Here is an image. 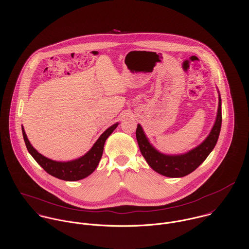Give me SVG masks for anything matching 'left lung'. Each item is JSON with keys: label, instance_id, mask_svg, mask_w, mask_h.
<instances>
[{"label": "left lung", "instance_id": "8db88e82", "mask_svg": "<svg viewBox=\"0 0 249 249\" xmlns=\"http://www.w3.org/2000/svg\"><path fill=\"white\" fill-rule=\"evenodd\" d=\"M218 92V107L213 127L206 139L193 149L181 154H165L148 141L141 124H137L136 138L140 151L148 166L167 178H183L200 166L213 150L221 127V99Z\"/></svg>", "mask_w": 249, "mask_h": 249}]
</instances>
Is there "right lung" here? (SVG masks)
Returning <instances> with one entry per match:
<instances>
[{"instance_id": "add662e5", "label": "right lung", "mask_w": 249, "mask_h": 249, "mask_svg": "<svg viewBox=\"0 0 249 249\" xmlns=\"http://www.w3.org/2000/svg\"><path fill=\"white\" fill-rule=\"evenodd\" d=\"M119 123L114 124L100 136L88 152L81 157L71 161H54L39 153L29 141L24 127L22 132L26 146L36 162L51 176L65 181H77L90 176L98 167L104 152V146L107 138L116 129Z\"/></svg>"}]
</instances>
